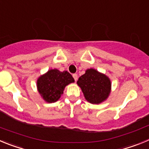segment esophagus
<instances>
[{
  "label": "esophagus",
  "mask_w": 149,
  "mask_h": 149,
  "mask_svg": "<svg viewBox=\"0 0 149 149\" xmlns=\"http://www.w3.org/2000/svg\"><path fill=\"white\" fill-rule=\"evenodd\" d=\"M73 77H74V81H77V77H77V74H74Z\"/></svg>",
  "instance_id": "34e87169"
}]
</instances>
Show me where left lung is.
<instances>
[{
	"mask_svg": "<svg viewBox=\"0 0 149 149\" xmlns=\"http://www.w3.org/2000/svg\"><path fill=\"white\" fill-rule=\"evenodd\" d=\"M77 84L86 101L94 104L106 101L111 92L110 79L94 68L86 69L85 74L79 77Z\"/></svg>",
	"mask_w": 149,
	"mask_h": 149,
	"instance_id": "left-lung-1",
	"label": "left lung"
}]
</instances>
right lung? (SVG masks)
<instances>
[{"mask_svg": "<svg viewBox=\"0 0 149 149\" xmlns=\"http://www.w3.org/2000/svg\"><path fill=\"white\" fill-rule=\"evenodd\" d=\"M74 82L73 77L67 71L50 69L39 77L36 81L37 90L43 100L48 103L58 101L65 86Z\"/></svg>", "mask_w": 149, "mask_h": 149, "instance_id": "add662e5", "label": "right lung"}]
</instances>
